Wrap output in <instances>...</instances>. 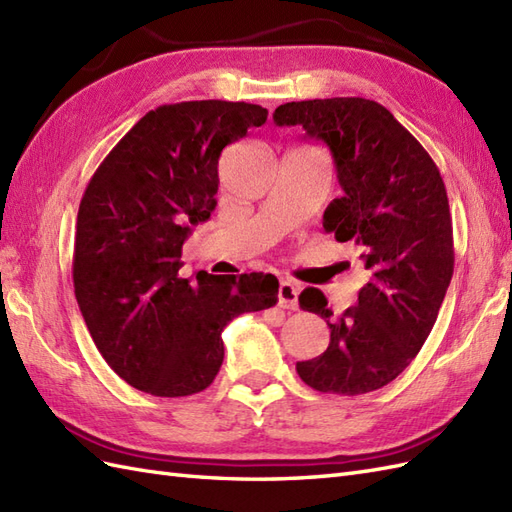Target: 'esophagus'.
Masks as SVG:
<instances>
[{
  "mask_svg": "<svg viewBox=\"0 0 512 512\" xmlns=\"http://www.w3.org/2000/svg\"><path fill=\"white\" fill-rule=\"evenodd\" d=\"M297 295H299V289L293 282H280V286H278V304L282 308L297 310Z\"/></svg>",
  "mask_w": 512,
  "mask_h": 512,
  "instance_id": "1",
  "label": "esophagus"
}]
</instances>
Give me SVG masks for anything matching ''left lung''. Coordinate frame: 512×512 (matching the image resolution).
I'll return each mask as SVG.
<instances>
[{
    "instance_id": "left-lung-1",
    "label": "left lung",
    "mask_w": 512,
    "mask_h": 512,
    "mask_svg": "<svg viewBox=\"0 0 512 512\" xmlns=\"http://www.w3.org/2000/svg\"><path fill=\"white\" fill-rule=\"evenodd\" d=\"M273 121L302 126L330 147L343 195L326 208L323 228L360 249L369 271L358 304L332 321L321 291L299 295V306L328 319L330 345L295 369L319 393L382 389L426 343L454 273L452 215L439 167L373 99L289 102Z\"/></svg>"
}]
</instances>
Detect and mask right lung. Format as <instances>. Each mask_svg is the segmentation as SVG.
<instances>
[{
	"label": "right lung",
	"instance_id": "right-lung-1",
	"mask_svg": "<svg viewBox=\"0 0 512 512\" xmlns=\"http://www.w3.org/2000/svg\"><path fill=\"white\" fill-rule=\"evenodd\" d=\"M245 102L149 110L97 167L78 210L73 289L99 354L134 389L186 397L208 389L223 363L221 332L278 302L263 273L180 278L191 226L217 206L219 156L267 121Z\"/></svg>",
	"mask_w": 512,
	"mask_h": 512
}]
</instances>
